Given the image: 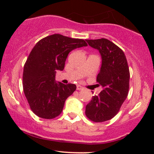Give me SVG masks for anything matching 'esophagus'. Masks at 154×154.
<instances>
[{
  "label": "esophagus",
  "instance_id": "34e87169",
  "mask_svg": "<svg viewBox=\"0 0 154 154\" xmlns=\"http://www.w3.org/2000/svg\"><path fill=\"white\" fill-rule=\"evenodd\" d=\"M77 90H82V89H83V87L81 86H80V85H77Z\"/></svg>",
  "mask_w": 154,
  "mask_h": 154
}]
</instances>
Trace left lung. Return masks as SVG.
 Here are the masks:
<instances>
[{"mask_svg":"<svg viewBox=\"0 0 154 154\" xmlns=\"http://www.w3.org/2000/svg\"><path fill=\"white\" fill-rule=\"evenodd\" d=\"M88 45L98 50L102 65L97 82L103 87L86 106V116L94 122L110 120L117 115L128 95L130 71L124 51L106 38L86 39Z\"/></svg>","mask_w":154,"mask_h":154,"instance_id":"1","label":"left lung"}]
</instances>
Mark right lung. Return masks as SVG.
<instances>
[{
    "label": "right lung",
    "mask_w": 154,
    "mask_h": 154,
    "mask_svg": "<svg viewBox=\"0 0 154 154\" xmlns=\"http://www.w3.org/2000/svg\"><path fill=\"white\" fill-rule=\"evenodd\" d=\"M87 45L85 40L60 34L48 35L35 44L23 71V89L34 114L45 119L61 114L65 101L77 86L56 83V73L64 69L66 58L72 50Z\"/></svg>",
    "instance_id": "right-lung-1"
}]
</instances>
